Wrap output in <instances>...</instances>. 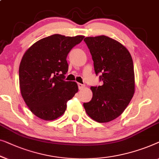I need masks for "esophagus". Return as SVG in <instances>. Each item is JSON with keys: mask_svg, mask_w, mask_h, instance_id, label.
<instances>
[{"mask_svg": "<svg viewBox=\"0 0 159 159\" xmlns=\"http://www.w3.org/2000/svg\"><path fill=\"white\" fill-rule=\"evenodd\" d=\"M78 86H79V89H80V90H81V89L84 88V85L82 84H78Z\"/></svg>", "mask_w": 159, "mask_h": 159, "instance_id": "1", "label": "esophagus"}]
</instances>
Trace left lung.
<instances>
[{
    "instance_id": "8db88e82",
    "label": "left lung",
    "mask_w": 159,
    "mask_h": 159,
    "mask_svg": "<svg viewBox=\"0 0 159 159\" xmlns=\"http://www.w3.org/2000/svg\"><path fill=\"white\" fill-rule=\"evenodd\" d=\"M102 86H91L92 99L84 103L86 112L98 122H108L123 112L135 92V74L130 53L119 42L107 36L84 39Z\"/></svg>"
}]
</instances>
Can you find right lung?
I'll use <instances>...</instances> for the list:
<instances>
[{
  "instance_id": "obj_1",
  "label": "right lung",
  "mask_w": 159,
  "mask_h": 159,
  "mask_svg": "<svg viewBox=\"0 0 159 159\" xmlns=\"http://www.w3.org/2000/svg\"><path fill=\"white\" fill-rule=\"evenodd\" d=\"M84 36L53 34L39 40L26 51L19 66L22 97L31 111L40 119L54 120L63 115L67 102L79 87L66 81L67 56Z\"/></svg>"
}]
</instances>
